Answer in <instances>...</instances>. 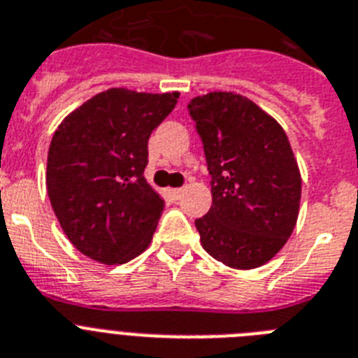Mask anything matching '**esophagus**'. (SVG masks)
<instances>
[{"label":"esophagus","instance_id":"1","mask_svg":"<svg viewBox=\"0 0 358 358\" xmlns=\"http://www.w3.org/2000/svg\"><path fill=\"white\" fill-rule=\"evenodd\" d=\"M182 193H184V189H169V194L174 198V200L182 196Z\"/></svg>","mask_w":358,"mask_h":358}]
</instances>
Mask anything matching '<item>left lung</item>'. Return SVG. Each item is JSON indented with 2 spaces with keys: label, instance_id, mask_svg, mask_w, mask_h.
<instances>
[{
  "label": "left lung",
  "instance_id": "8db88e82",
  "mask_svg": "<svg viewBox=\"0 0 358 358\" xmlns=\"http://www.w3.org/2000/svg\"><path fill=\"white\" fill-rule=\"evenodd\" d=\"M211 174V209L194 220L207 253L233 269L267 264L296 225L302 178L284 129L236 92L189 101Z\"/></svg>",
  "mask_w": 358,
  "mask_h": 358
}]
</instances>
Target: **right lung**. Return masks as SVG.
<instances>
[{
    "mask_svg": "<svg viewBox=\"0 0 358 358\" xmlns=\"http://www.w3.org/2000/svg\"><path fill=\"white\" fill-rule=\"evenodd\" d=\"M180 92L109 89L59 123L47 156V193L71 244L105 266L151 244L164 198L143 178L147 142Z\"/></svg>",
    "mask_w": 358,
    "mask_h": 358,
    "instance_id": "add662e5",
    "label": "right lung"
}]
</instances>
